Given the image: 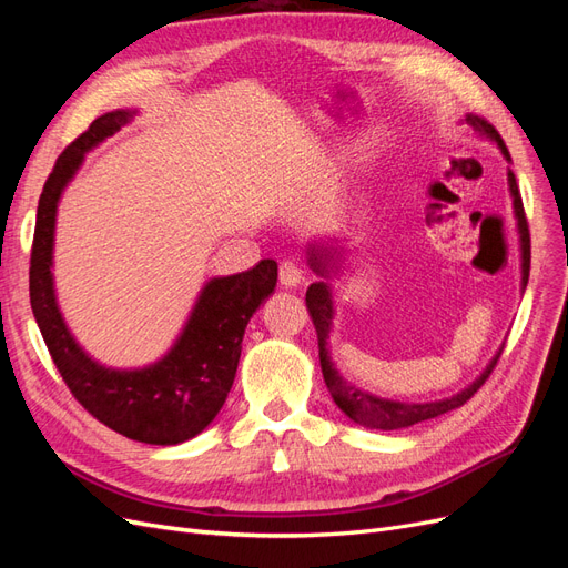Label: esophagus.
Segmentation results:
<instances>
[{"label": "esophagus", "mask_w": 568, "mask_h": 568, "mask_svg": "<svg viewBox=\"0 0 568 568\" xmlns=\"http://www.w3.org/2000/svg\"><path fill=\"white\" fill-rule=\"evenodd\" d=\"M280 282L284 286H298L303 282V270L294 261H284L280 263Z\"/></svg>", "instance_id": "34e87169"}]
</instances>
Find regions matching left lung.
<instances>
[{
  "label": "left lung",
  "instance_id": "obj_1",
  "mask_svg": "<svg viewBox=\"0 0 568 568\" xmlns=\"http://www.w3.org/2000/svg\"><path fill=\"white\" fill-rule=\"evenodd\" d=\"M467 123L474 125L478 132H484L486 136H490V140L497 142V146L503 149L505 159H509V151L503 142L500 132H497L488 120L478 118V115H467ZM509 178V192H511V199H514V213H517V220H519V234H521V284L526 288L528 284V272H530V232H528V220H526V213H524V201H521V194H519V184H517V178H514V173L509 170L507 173ZM313 267L317 272H324L317 257H313ZM305 303H307V311H311V317H313V324H315V332H317V343H320V365H322V374H324V384L326 388H329L334 403L346 412V415L363 424L367 428H382V432H393V428H405V426H412V424H419V422H426V419H434L438 415H445V412H450L459 405L467 403L471 395L486 384V379L490 376V372L495 369L497 359H500V353L495 355V359L490 363V367L480 374V379H476L469 388H464L462 393L453 395V398H445V400H438V403H424V405H415V403H393V400H384V398H376V395H369L365 390H359L351 384H346L341 379V374L334 369L332 359H329V353H326V336H329V324H332V294H329V286H326L324 282H315L307 286V294H305Z\"/></svg>",
  "mask_w": 568,
  "mask_h": 568
}]
</instances>
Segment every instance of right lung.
Wrapping results in <instances>:
<instances>
[{"instance_id":"1","label":"right lung","mask_w":568,"mask_h":568,"mask_svg":"<svg viewBox=\"0 0 568 568\" xmlns=\"http://www.w3.org/2000/svg\"><path fill=\"white\" fill-rule=\"evenodd\" d=\"M130 115V111H113L97 118L51 168L40 194L30 251V305L68 390L94 419L132 440L175 445L201 434L225 405L244 329L257 305L277 286V263L261 261L253 270L205 284L175 348L156 365L120 372L84 355L65 329L51 284L57 203L84 151L118 132Z\"/></svg>"}]
</instances>
